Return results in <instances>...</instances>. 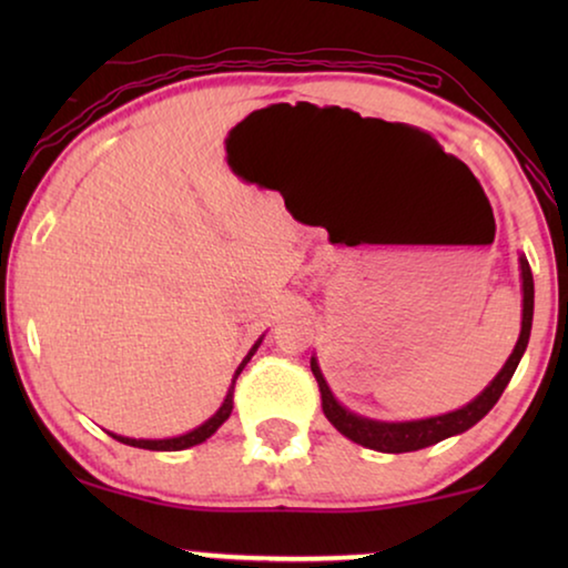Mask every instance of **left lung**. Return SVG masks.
Listing matches in <instances>:
<instances>
[{
	"instance_id": "left-lung-1",
	"label": "left lung",
	"mask_w": 568,
	"mask_h": 568,
	"mask_svg": "<svg viewBox=\"0 0 568 568\" xmlns=\"http://www.w3.org/2000/svg\"><path fill=\"white\" fill-rule=\"evenodd\" d=\"M519 268H523V331H519L517 346L511 356L504 364L499 375L494 377V383L486 387L484 393L478 395L476 400L468 403V406L453 410V414L434 416V418H422V422H403V424H385V422H369V418H362L346 410L341 403L333 398L328 385L317 369V362H310L313 367V375L317 379V387H321V406L323 414L328 422L336 426V429L348 437L356 445L377 449V453H414V449L437 445V442L453 437V434H460L470 429L473 424H478L488 410L496 406V400L501 398L504 387L509 385L511 375H515L519 359H523L527 341H530V328H532V305H535V284H532V271L530 263L519 258Z\"/></svg>"
}]
</instances>
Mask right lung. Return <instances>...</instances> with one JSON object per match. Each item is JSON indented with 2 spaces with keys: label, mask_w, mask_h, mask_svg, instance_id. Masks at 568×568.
Here are the masks:
<instances>
[{
  "label": "right lung",
  "mask_w": 568,
  "mask_h": 568,
  "mask_svg": "<svg viewBox=\"0 0 568 568\" xmlns=\"http://www.w3.org/2000/svg\"><path fill=\"white\" fill-rule=\"evenodd\" d=\"M258 344H261V341H258ZM258 344H255V346L251 348V354H247L245 359H243V364H240V367H237L235 377H232L230 390H227V398H224V403H222V408L216 410V414H214L212 418H209L206 424H201L199 429L183 434V437H173V439H129V437H115V434H111V437L123 442V445H129V447L158 449V453H175V449H185V447H193V445H201V442H206V439L212 437V434H214L216 429H220V426L230 418V414H232V398H235V379L240 377V372H243L245 364L251 362V356L255 354V348H258Z\"/></svg>",
  "instance_id": "right-lung-1"
}]
</instances>
